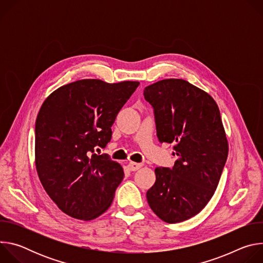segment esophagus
<instances>
[{
	"label": "esophagus",
	"instance_id": "obj_1",
	"mask_svg": "<svg viewBox=\"0 0 263 263\" xmlns=\"http://www.w3.org/2000/svg\"><path fill=\"white\" fill-rule=\"evenodd\" d=\"M141 166H142L141 163H136V162H129V164H128V168L131 172H135V171L139 170Z\"/></svg>",
	"mask_w": 263,
	"mask_h": 263
}]
</instances>
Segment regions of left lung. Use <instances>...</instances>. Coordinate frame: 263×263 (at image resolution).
<instances>
[{"mask_svg":"<svg viewBox=\"0 0 263 263\" xmlns=\"http://www.w3.org/2000/svg\"><path fill=\"white\" fill-rule=\"evenodd\" d=\"M144 99L154 109L157 137L175 143L173 168L156 167L147 203L163 221L176 223L198 214L210 201L228 157L219 109L210 95L182 79L148 85Z\"/></svg>","mask_w":263,"mask_h":263,"instance_id":"obj_1","label":"left lung"}]
</instances>
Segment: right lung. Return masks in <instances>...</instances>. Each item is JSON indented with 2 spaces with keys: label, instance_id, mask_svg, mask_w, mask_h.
Segmentation results:
<instances>
[{
  "label": "right lung",
  "instance_id": "right-lung-1",
  "mask_svg": "<svg viewBox=\"0 0 263 263\" xmlns=\"http://www.w3.org/2000/svg\"><path fill=\"white\" fill-rule=\"evenodd\" d=\"M138 85L83 79L59 87L42 105L35 124L36 171L65 214L90 220L114 201L123 167L95 148L110 141L111 126Z\"/></svg>",
  "mask_w": 263,
  "mask_h": 263
}]
</instances>
